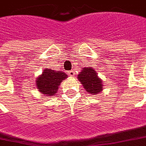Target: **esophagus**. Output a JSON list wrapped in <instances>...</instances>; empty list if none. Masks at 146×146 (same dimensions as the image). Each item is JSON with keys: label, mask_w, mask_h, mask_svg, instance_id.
I'll return each mask as SVG.
<instances>
[{"label": "esophagus", "mask_w": 146, "mask_h": 146, "mask_svg": "<svg viewBox=\"0 0 146 146\" xmlns=\"http://www.w3.org/2000/svg\"><path fill=\"white\" fill-rule=\"evenodd\" d=\"M68 74H69V75H71V76H74V74H75V73H74V70H72V71L68 72Z\"/></svg>", "instance_id": "obj_1"}]
</instances>
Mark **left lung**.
<instances>
[{"instance_id":"8db88e82","label":"left lung","mask_w":146,"mask_h":146,"mask_svg":"<svg viewBox=\"0 0 146 146\" xmlns=\"http://www.w3.org/2000/svg\"><path fill=\"white\" fill-rule=\"evenodd\" d=\"M78 79L84 86L89 94H97L103 90L102 80L98 77V74L92 68H84L83 70L78 74Z\"/></svg>"}]
</instances>
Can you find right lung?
Here are the masks:
<instances>
[{
    "instance_id": "right-lung-1",
    "label": "right lung",
    "mask_w": 146,
    "mask_h": 146,
    "mask_svg": "<svg viewBox=\"0 0 146 146\" xmlns=\"http://www.w3.org/2000/svg\"><path fill=\"white\" fill-rule=\"evenodd\" d=\"M68 77L67 74L62 72H55L50 69L43 70L42 75L36 79V87L39 92L46 96L55 95L60 82Z\"/></svg>"
}]
</instances>
